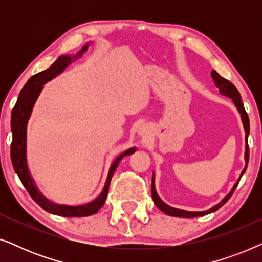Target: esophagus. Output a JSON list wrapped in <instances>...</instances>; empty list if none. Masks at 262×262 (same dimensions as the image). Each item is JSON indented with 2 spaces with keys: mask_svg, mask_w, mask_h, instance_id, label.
I'll return each instance as SVG.
<instances>
[{
  "mask_svg": "<svg viewBox=\"0 0 262 262\" xmlns=\"http://www.w3.org/2000/svg\"><path fill=\"white\" fill-rule=\"evenodd\" d=\"M139 135H142V136H146L148 135V130H146V127H144V126H142L141 128H139Z\"/></svg>",
  "mask_w": 262,
  "mask_h": 262,
  "instance_id": "1",
  "label": "esophagus"
}]
</instances>
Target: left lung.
<instances>
[{
	"instance_id": "1",
	"label": "left lung",
	"mask_w": 262,
	"mask_h": 262,
	"mask_svg": "<svg viewBox=\"0 0 262 262\" xmlns=\"http://www.w3.org/2000/svg\"><path fill=\"white\" fill-rule=\"evenodd\" d=\"M211 76H212L213 81H214V84L217 85L218 89H220L221 94L223 95H227L228 98L232 99V101L237 107L238 112L241 113V118H242V121H243V126H245V131H246V155H245V159H246V167L245 169H243L241 177L237 181H236V184L234 185V187L230 191V193L225 196V198L222 200L220 204H217V205H214L213 207H211L210 210L207 211H203V212H188V211H184V210H180V209H175V207H171L169 205H167L166 203H163L162 200L160 199V196L157 195L156 193V189H155V184H154V178H152V184H151V195H152V200L154 203H155V205L159 207V209L164 212L168 216H174V217H185V218H192V217H200V216H205V214H209L211 212H214V211H217L220 209L221 206H223L225 203L228 202L229 199H230V196L232 195V193L237 187L239 180H241L242 175L245 174V171L247 169V164H248V161H249V146H248V135H249V118H248V114H247L246 110H245V106H243L242 103V100H241V95H239V93L237 91V88L235 87L234 84L231 83L230 81H228L227 78L222 77L220 74L217 73L216 70H212V73H211Z\"/></svg>"
}]
</instances>
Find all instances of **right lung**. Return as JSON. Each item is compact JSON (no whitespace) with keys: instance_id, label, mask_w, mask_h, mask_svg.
<instances>
[{"instance_id":"right-lung-1","label":"right lung","mask_w":262,"mask_h":262,"mask_svg":"<svg viewBox=\"0 0 262 262\" xmlns=\"http://www.w3.org/2000/svg\"><path fill=\"white\" fill-rule=\"evenodd\" d=\"M88 45H84L80 52L75 57L70 56H60L55 63L52 64L49 69H46L41 73L35 74L32 76L27 83L24 85L21 89L19 98L14 106L12 111V119H10V126H12V134H13V141L12 145H10V159H12V163L14 167L15 173L19 175L21 182L30 193L32 199L38 204L39 206L42 207L45 211L50 213L58 214V216L63 217H85L92 216L98 212L101 209V206L105 204V200L108 194V188L111 184V179H112L114 171H116L118 164H119L120 160L124 156L131 155L136 151L135 148H131L126 150V151L118 156L116 161L112 163L110 168L108 177H107L105 187H103L101 194H100L95 200L92 203L85 204V205L81 206H67V205H57L53 204L45 198L40 192L35 187L33 180H32L30 171L27 168V160H26V128H27V121L30 119L32 108H33L34 102L40 94L42 85L46 82L52 80L53 77L62 73L66 68L71 63V60L76 59L77 57L82 56V53L87 51Z\"/></svg>"}]
</instances>
